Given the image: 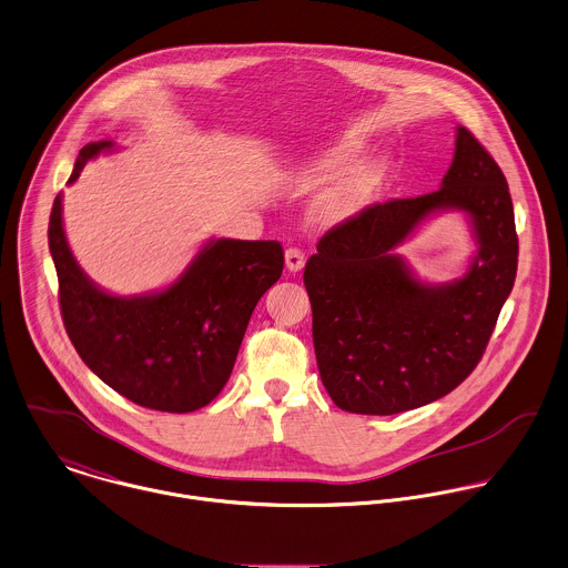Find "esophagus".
I'll return each instance as SVG.
<instances>
[{
	"label": "esophagus",
	"instance_id": "esophagus-1",
	"mask_svg": "<svg viewBox=\"0 0 568 568\" xmlns=\"http://www.w3.org/2000/svg\"><path fill=\"white\" fill-rule=\"evenodd\" d=\"M285 265H287L290 272H301L303 265H305V254L301 250H296V247H290L285 252Z\"/></svg>",
	"mask_w": 568,
	"mask_h": 568
}]
</instances>
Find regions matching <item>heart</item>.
I'll list each match as a JSON object with an SVG mask.
<instances>
[{"label":"heart","mask_w":568,"mask_h":568,"mask_svg":"<svg viewBox=\"0 0 568 568\" xmlns=\"http://www.w3.org/2000/svg\"><path fill=\"white\" fill-rule=\"evenodd\" d=\"M365 152V143L358 139H338L323 148L316 156H310L294 170V179L305 185H318L336 174L345 172L352 163L361 159ZM387 168L383 163H367L354 170L349 176L329 185L316 201L314 214L323 225H341L356 219L374 196L378 194L385 181Z\"/></svg>","instance_id":"obj_1"}]
</instances>
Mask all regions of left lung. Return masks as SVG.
<instances>
[{
  "mask_svg": "<svg viewBox=\"0 0 568 568\" xmlns=\"http://www.w3.org/2000/svg\"><path fill=\"white\" fill-rule=\"evenodd\" d=\"M465 211L479 252L463 280L423 284L393 250L427 216ZM305 265L321 381L336 407L392 416L454 392L480 363L518 270L507 179L463 125L440 190L365 207Z\"/></svg>",
  "mask_w": 568,
  "mask_h": 568,
  "instance_id": "obj_1",
  "label": "left lung"
}]
</instances>
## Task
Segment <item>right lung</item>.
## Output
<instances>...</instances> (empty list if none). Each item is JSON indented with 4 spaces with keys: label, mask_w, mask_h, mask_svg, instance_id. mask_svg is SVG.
Listing matches in <instances>:
<instances>
[{
    "label": "right lung",
    "mask_w": 568,
    "mask_h": 568,
    "mask_svg": "<svg viewBox=\"0 0 568 568\" xmlns=\"http://www.w3.org/2000/svg\"><path fill=\"white\" fill-rule=\"evenodd\" d=\"M112 141L81 148L68 183ZM48 247L59 278V307L81 361L134 405L187 414L225 387L250 316L283 274L278 241L212 239L165 290L114 296L77 265L54 196Z\"/></svg>",
    "instance_id": "obj_1"
}]
</instances>
